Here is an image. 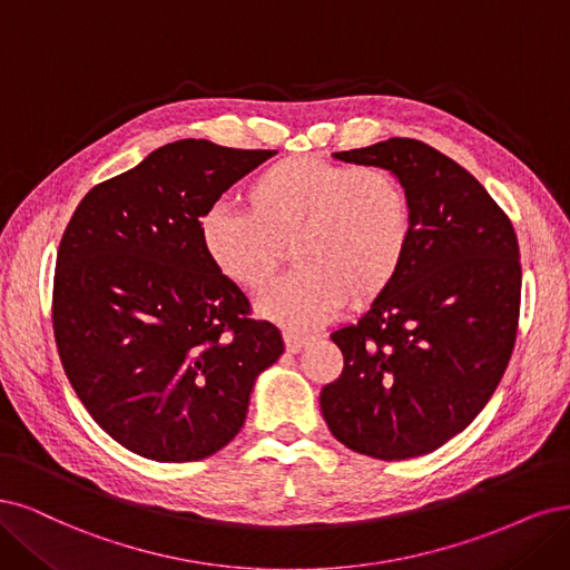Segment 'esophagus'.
Here are the masks:
<instances>
[{
  "mask_svg": "<svg viewBox=\"0 0 570 570\" xmlns=\"http://www.w3.org/2000/svg\"><path fill=\"white\" fill-rule=\"evenodd\" d=\"M312 338L305 336V334H298V332H284V343H286V351L288 353H301L303 347L309 343Z\"/></svg>",
  "mask_w": 570,
  "mask_h": 570,
  "instance_id": "obj_1",
  "label": "esophagus"
}]
</instances>
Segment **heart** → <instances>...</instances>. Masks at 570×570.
I'll return each instance as SVG.
<instances>
[{"instance_id":"1","label":"heart","mask_w":570,"mask_h":570,"mask_svg":"<svg viewBox=\"0 0 570 570\" xmlns=\"http://www.w3.org/2000/svg\"><path fill=\"white\" fill-rule=\"evenodd\" d=\"M244 198L248 210L217 204L200 217V246L227 282L258 291L293 242L298 267L255 301L265 320L288 328L322 324L347 296H381L405 263L412 204L389 170L293 156L255 175Z\"/></svg>"}]
</instances>
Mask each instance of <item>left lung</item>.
<instances>
[{"label":"left lung","mask_w":570,"mask_h":570,"mask_svg":"<svg viewBox=\"0 0 570 570\" xmlns=\"http://www.w3.org/2000/svg\"><path fill=\"white\" fill-rule=\"evenodd\" d=\"M332 156L405 185L412 238L393 284L332 334L343 372L322 389V416L360 454H429L479 416L509 364L521 305L517 232L479 179L424 141L393 137Z\"/></svg>","instance_id":"8db88e82"}]
</instances>
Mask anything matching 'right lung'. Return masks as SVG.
<instances>
[{
  "label": "right lung",
  "instance_id": "obj_1",
  "mask_svg": "<svg viewBox=\"0 0 570 570\" xmlns=\"http://www.w3.org/2000/svg\"><path fill=\"white\" fill-rule=\"evenodd\" d=\"M277 151L179 139L101 181L72 213L53 277L66 376L116 443L154 462H196L242 431L279 328L200 246L204 217Z\"/></svg>",
  "mask_w": 570,
  "mask_h": 570
}]
</instances>
